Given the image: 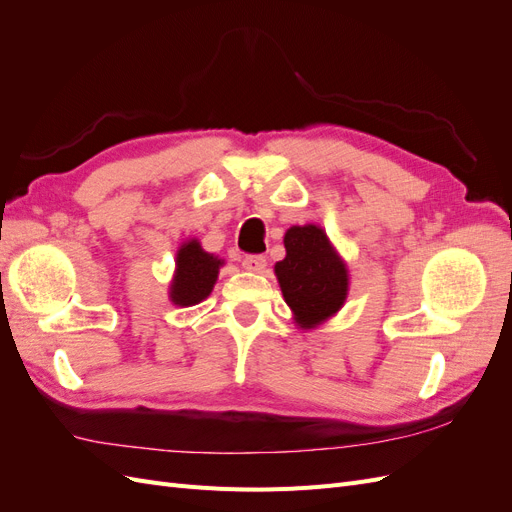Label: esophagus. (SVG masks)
<instances>
[{"mask_svg":"<svg viewBox=\"0 0 512 512\" xmlns=\"http://www.w3.org/2000/svg\"><path fill=\"white\" fill-rule=\"evenodd\" d=\"M243 269L252 271V273H262V271L267 269V258L260 256V254L245 256V258H243Z\"/></svg>","mask_w":512,"mask_h":512,"instance_id":"obj_1","label":"esophagus"}]
</instances>
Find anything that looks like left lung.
<instances>
[{
	"label": "left lung",
	"mask_w": 512,
	"mask_h": 512,
	"mask_svg": "<svg viewBox=\"0 0 512 512\" xmlns=\"http://www.w3.org/2000/svg\"><path fill=\"white\" fill-rule=\"evenodd\" d=\"M284 245L286 258L275 265L277 282L299 327L314 329L346 301V262L316 224L288 228Z\"/></svg>",
	"instance_id": "obj_1"
}]
</instances>
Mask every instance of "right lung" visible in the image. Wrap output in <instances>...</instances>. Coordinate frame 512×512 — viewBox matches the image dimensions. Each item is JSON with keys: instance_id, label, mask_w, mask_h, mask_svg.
<instances>
[{"instance_id": "right-lung-1", "label": "right lung", "mask_w": 512, "mask_h": 512, "mask_svg": "<svg viewBox=\"0 0 512 512\" xmlns=\"http://www.w3.org/2000/svg\"><path fill=\"white\" fill-rule=\"evenodd\" d=\"M175 265L168 297L179 307H190L209 297L224 260L205 252L196 239H190L177 250Z\"/></svg>"}]
</instances>
